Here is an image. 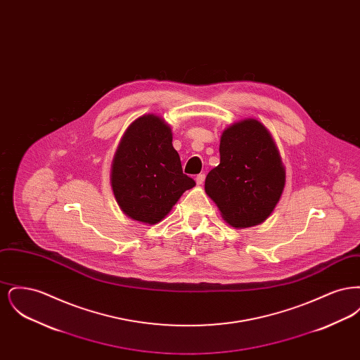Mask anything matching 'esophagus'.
Masks as SVG:
<instances>
[{"label": "esophagus", "mask_w": 360, "mask_h": 360, "mask_svg": "<svg viewBox=\"0 0 360 360\" xmlns=\"http://www.w3.org/2000/svg\"><path fill=\"white\" fill-rule=\"evenodd\" d=\"M204 181H205V174H198V175L195 176V182H197V185H202V184H204Z\"/></svg>", "instance_id": "34e87169"}]
</instances>
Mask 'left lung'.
<instances>
[{
    "instance_id": "1",
    "label": "left lung",
    "mask_w": 360,
    "mask_h": 360,
    "mask_svg": "<svg viewBox=\"0 0 360 360\" xmlns=\"http://www.w3.org/2000/svg\"><path fill=\"white\" fill-rule=\"evenodd\" d=\"M285 186V170L269 131L257 120L225 129L220 165L206 175V194L224 220L235 228L263 223L274 210Z\"/></svg>"
}]
</instances>
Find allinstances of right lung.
<instances>
[{
  "label": "right lung",
  "mask_w": 360,
  "mask_h": 360,
  "mask_svg": "<svg viewBox=\"0 0 360 360\" xmlns=\"http://www.w3.org/2000/svg\"><path fill=\"white\" fill-rule=\"evenodd\" d=\"M165 121L146 115L134 121L116 151L112 188L122 212L141 223L160 221L179 197L195 185L182 172Z\"/></svg>",
  "instance_id": "right-lung-1"
}]
</instances>
